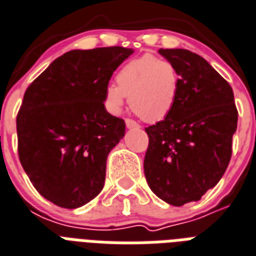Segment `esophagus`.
<instances>
[{
  "label": "esophagus",
  "mask_w": 256,
  "mask_h": 256,
  "mask_svg": "<svg viewBox=\"0 0 256 256\" xmlns=\"http://www.w3.org/2000/svg\"><path fill=\"white\" fill-rule=\"evenodd\" d=\"M126 128H140V124L132 120H126Z\"/></svg>",
  "instance_id": "esophagus-1"
}]
</instances>
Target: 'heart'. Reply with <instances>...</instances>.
Wrapping results in <instances>:
<instances>
[{
	"label": "heart",
	"instance_id": "b5f03b06",
	"mask_svg": "<svg viewBox=\"0 0 256 256\" xmlns=\"http://www.w3.org/2000/svg\"><path fill=\"white\" fill-rule=\"evenodd\" d=\"M115 80L116 84H108L104 90L106 110L120 115L128 96L132 110L154 124L165 120L174 108L181 78L172 62L146 54L124 64Z\"/></svg>",
	"mask_w": 256,
	"mask_h": 256
}]
</instances>
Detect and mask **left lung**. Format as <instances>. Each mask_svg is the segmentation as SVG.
I'll use <instances>...</instances> for the list:
<instances>
[{
	"label": "left lung",
	"instance_id": "obj_1",
	"mask_svg": "<svg viewBox=\"0 0 256 256\" xmlns=\"http://www.w3.org/2000/svg\"><path fill=\"white\" fill-rule=\"evenodd\" d=\"M180 74L174 108L149 126L144 161L150 189L174 206L198 202L227 169L236 132L231 86L206 58L186 50H160Z\"/></svg>",
	"mask_w": 256,
	"mask_h": 256
}]
</instances>
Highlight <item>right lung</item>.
Segmentation results:
<instances>
[{"label":"right lung","mask_w":256,"mask_h":256,"mask_svg":"<svg viewBox=\"0 0 256 256\" xmlns=\"http://www.w3.org/2000/svg\"><path fill=\"white\" fill-rule=\"evenodd\" d=\"M134 52L107 46L60 56L29 86L17 115L18 156L42 198L75 210L104 185L107 156L124 136V120L103 103L112 72Z\"/></svg>","instance_id":"1"}]
</instances>
